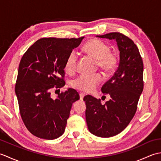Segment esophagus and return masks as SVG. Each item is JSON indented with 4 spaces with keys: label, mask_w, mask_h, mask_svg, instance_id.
<instances>
[{
    "label": "esophagus",
    "mask_w": 161,
    "mask_h": 161,
    "mask_svg": "<svg viewBox=\"0 0 161 161\" xmlns=\"http://www.w3.org/2000/svg\"><path fill=\"white\" fill-rule=\"evenodd\" d=\"M84 96H85V94L84 93H80V100H83V98H84Z\"/></svg>",
    "instance_id": "34e87169"
}]
</instances>
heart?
I'll use <instances>...</instances> for the list:
<instances>
[{"mask_svg":"<svg viewBox=\"0 0 161 161\" xmlns=\"http://www.w3.org/2000/svg\"><path fill=\"white\" fill-rule=\"evenodd\" d=\"M84 52L96 59V65L107 75H110L117 69L119 63V57L117 53L111 50V47L104 41L92 39L85 44ZM78 61V54L73 50L68 54L65 62V70L68 73H73L76 70ZM102 81L100 73L92 75H81L73 81V86L76 89L89 93L95 89Z\"/></svg>","mask_w":161,"mask_h":161,"instance_id":"b5f03b06","label":"heart"}]
</instances>
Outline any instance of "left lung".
I'll return each mask as SVG.
<instances>
[{
	"instance_id": "left-lung-1",
	"label": "left lung",
	"mask_w": 161,
	"mask_h": 161,
	"mask_svg": "<svg viewBox=\"0 0 161 161\" xmlns=\"http://www.w3.org/2000/svg\"><path fill=\"white\" fill-rule=\"evenodd\" d=\"M100 38L115 39L119 50V64L114 76L101 90L111 99L101 103L100 99L86 95V119L93 134L109 138L122 132L137 111L138 102L144 86L143 62L138 47L133 40L119 32L97 35Z\"/></svg>"
}]
</instances>
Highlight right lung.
<instances>
[{
	"label": "right lung",
	"instance_id": "right-lung-1",
	"mask_svg": "<svg viewBox=\"0 0 161 161\" xmlns=\"http://www.w3.org/2000/svg\"><path fill=\"white\" fill-rule=\"evenodd\" d=\"M83 39L44 37L32 44L20 59L15 85L19 112L26 128L36 137L53 140L65 131L72 104L80 95L69 88L53 100L50 92L66 84V58Z\"/></svg>",
	"mask_w": 161,
	"mask_h": 161
}]
</instances>
